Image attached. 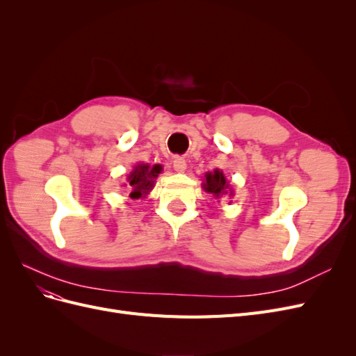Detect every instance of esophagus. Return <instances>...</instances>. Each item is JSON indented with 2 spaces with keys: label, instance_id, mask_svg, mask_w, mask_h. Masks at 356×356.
I'll return each instance as SVG.
<instances>
[{
  "label": "esophagus",
  "instance_id": "34e87169",
  "mask_svg": "<svg viewBox=\"0 0 356 356\" xmlns=\"http://www.w3.org/2000/svg\"><path fill=\"white\" fill-rule=\"evenodd\" d=\"M174 169H175L177 172H184V170L187 169V161H186V159L177 156V157L174 159Z\"/></svg>",
  "mask_w": 356,
  "mask_h": 356
}]
</instances>
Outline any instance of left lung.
Masks as SVG:
<instances>
[{"label": "left lung", "mask_w": 356, "mask_h": 356, "mask_svg": "<svg viewBox=\"0 0 356 356\" xmlns=\"http://www.w3.org/2000/svg\"><path fill=\"white\" fill-rule=\"evenodd\" d=\"M203 188H204V191H208L212 196H215V199H218L224 195L233 196V190L230 188V184L227 182V179H225L224 174L220 169H215L213 172H208V174L204 175Z\"/></svg>", "instance_id": "8db88e82"}]
</instances>
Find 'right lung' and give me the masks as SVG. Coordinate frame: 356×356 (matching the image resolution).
Segmentation results:
<instances>
[{
	"label": "right lung",
	"mask_w": 356,
	"mask_h": 356,
	"mask_svg": "<svg viewBox=\"0 0 356 356\" xmlns=\"http://www.w3.org/2000/svg\"><path fill=\"white\" fill-rule=\"evenodd\" d=\"M160 172H161L160 165H154V166H149L148 163L136 165L127 177V182L129 186H131L129 197L132 199L145 197L148 193L153 190L154 179L159 177Z\"/></svg>",
	"instance_id": "right-lung-1"
}]
</instances>
